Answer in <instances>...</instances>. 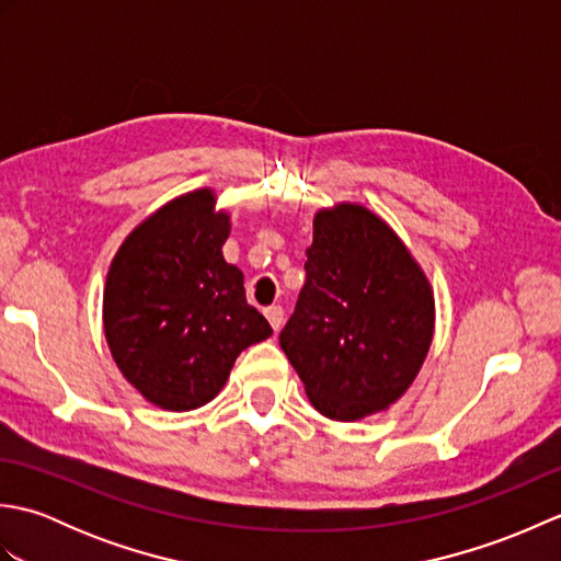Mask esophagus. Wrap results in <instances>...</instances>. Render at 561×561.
<instances>
[{
	"label": "esophagus",
	"mask_w": 561,
	"mask_h": 561,
	"mask_svg": "<svg viewBox=\"0 0 561 561\" xmlns=\"http://www.w3.org/2000/svg\"><path fill=\"white\" fill-rule=\"evenodd\" d=\"M265 318L270 320L272 330H279L284 325V308L282 306H267L265 308Z\"/></svg>",
	"instance_id": "obj_1"
}]
</instances>
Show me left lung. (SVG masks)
Returning <instances> with one entry per match:
<instances>
[{"mask_svg":"<svg viewBox=\"0 0 561 561\" xmlns=\"http://www.w3.org/2000/svg\"><path fill=\"white\" fill-rule=\"evenodd\" d=\"M306 284L279 347L313 408L354 422L410 388L432 344L434 296L386 221L359 205L318 211Z\"/></svg>","mask_w":561,"mask_h":561,"instance_id":"8db88e82","label":"left lung"}]
</instances>
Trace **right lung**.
<instances>
[{
	"mask_svg": "<svg viewBox=\"0 0 561 561\" xmlns=\"http://www.w3.org/2000/svg\"><path fill=\"white\" fill-rule=\"evenodd\" d=\"M226 238L229 217L197 190L139 224L111 265L103 325L113 359L163 410L209 402L236 356L272 335L245 301L243 272L224 260Z\"/></svg>",
	"mask_w": 561,
	"mask_h": 561,
	"instance_id": "add662e5",
	"label": "right lung"
}]
</instances>
